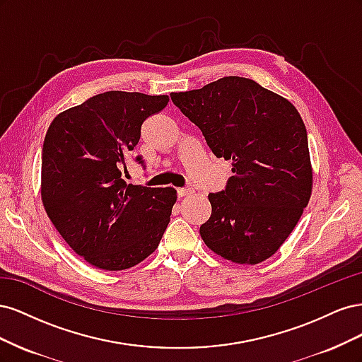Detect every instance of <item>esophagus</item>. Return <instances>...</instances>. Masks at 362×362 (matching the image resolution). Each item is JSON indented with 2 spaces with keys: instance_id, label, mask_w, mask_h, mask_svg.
<instances>
[{
  "instance_id": "esophagus-1",
  "label": "esophagus",
  "mask_w": 362,
  "mask_h": 362,
  "mask_svg": "<svg viewBox=\"0 0 362 362\" xmlns=\"http://www.w3.org/2000/svg\"><path fill=\"white\" fill-rule=\"evenodd\" d=\"M193 193V189L192 187H180L177 189V194L178 198H184V196H189Z\"/></svg>"
}]
</instances>
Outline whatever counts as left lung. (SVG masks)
Returning a JSON list of instances; mask_svg holds the SVG:
<instances>
[{"instance_id": "8db88e82", "label": "left lung", "mask_w": 362, "mask_h": 362, "mask_svg": "<svg viewBox=\"0 0 362 362\" xmlns=\"http://www.w3.org/2000/svg\"><path fill=\"white\" fill-rule=\"evenodd\" d=\"M172 103L202 131L217 158L233 160L225 189L208 194L205 245L237 264H258L286 242L308 205V136L294 105L254 80L225 76Z\"/></svg>"}]
</instances>
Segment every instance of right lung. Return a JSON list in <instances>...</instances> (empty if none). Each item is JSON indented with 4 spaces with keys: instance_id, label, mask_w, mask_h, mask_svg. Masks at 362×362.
<instances>
[{
    "instance_id": "right-lung-1",
    "label": "right lung",
    "mask_w": 362,
    "mask_h": 362,
    "mask_svg": "<svg viewBox=\"0 0 362 362\" xmlns=\"http://www.w3.org/2000/svg\"><path fill=\"white\" fill-rule=\"evenodd\" d=\"M166 95L105 92L52 120L42 148V201L66 243L92 266L129 269L154 252L177 190L127 184L122 166ZM136 161L145 168L141 156Z\"/></svg>"
}]
</instances>
